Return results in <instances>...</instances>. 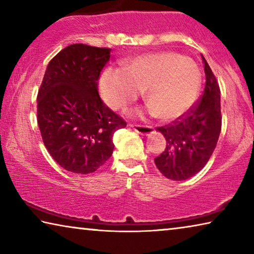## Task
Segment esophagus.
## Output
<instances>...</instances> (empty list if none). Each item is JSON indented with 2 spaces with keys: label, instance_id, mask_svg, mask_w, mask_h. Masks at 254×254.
Returning a JSON list of instances; mask_svg holds the SVG:
<instances>
[{
  "label": "esophagus",
  "instance_id": "34e87169",
  "mask_svg": "<svg viewBox=\"0 0 254 254\" xmlns=\"http://www.w3.org/2000/svg\"><path fill=\"white\" fill-rule=\"evenodd\" d=\"M128 127H132L135 132L140 133V134H142V135H149L153 132V128L149 126H141V124L128 123Z\"/></svg>",
  "mask_w": 254,
  "mask_h": 254
}]
</instances>
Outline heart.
I'll use <instances>...</instances> for the list:
<instances>
[{
	"label": "heart",
	"mask_w": 254,
	"mask_h": 254,
	"mask_svg": "<svg viewBox=\"0 0 254 254\" xmlns=\"http://www.w3.org/2000/svg\"><path fill=\"white\" fill-rule=\"evenodd\" d=\"M105 104L119 110L143 91L150 111L163 121L184 115L194 104L200 86V71L190 58L173 51L147 54L130 60L122 69L107 68L100 78Z\"/></svg>",
	"instance_id": "heart-1"
}]
</instances>
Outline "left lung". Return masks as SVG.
Instances as JSON below:
<instances>
[{
    "instance_id": "1",
    "label": "left lung",
    "mask_w": 254,
    "mask_h": 254,
    "mask_svg": "<svg viewBox=\"0 0 254 254\" xmlns=\"http://www.w3.org/2000/svg\"><path fill=\"white\" fill-rule=\"evenodd\" d=\"M206 83L203 95L182 117L156 130L166 137V149L154 158L165 177L185 180L192 177L209 160L222 127L221 91L209 65L203 57Z\"/></svg>"
}]
</instances>
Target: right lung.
<instances>
[{
    "instance_id": "obj_1",
    "label": "right lung",
    "mask_w": 254,
    "mask_h": 254,
    "mask_svg": "<svg viewBox=\"0 0 254 254\" xmlns=\"http://www.w3.org/2000/svg\"><path fill=\"white\" fill-rule=\"evenodd\" d=\"M110 48L74 44L50 60L37 97V120L50 156L70 173L96 171L113 153V134L127 122L98 95Z\"/></svg>"
}]
</instances>
